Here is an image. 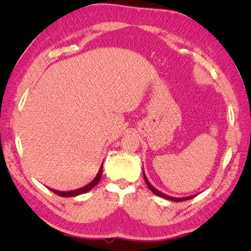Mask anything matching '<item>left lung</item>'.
<instances>
[{
  "mask_svg": "<svg viewBox=\"0 0 251 251\" xmlns=\"http://www.w3.org/2000/svg\"><path fill=\"white\" fill-rule=\"evenodd\" d=\"M143 175H144V178H145V181H146V184H147V186H148V188H150L152 193H154L155 195H157V196H159V197H163V198H165V199H169V201H188V199H192V198H194L195 196H196V195H193V196L181 197V198H177V197L168 196V195H166V194H164V193L159 192L158 189H156L154 186H151V182L148 181V179H147V177H146V175H145V172H144V169H143Z\"/></svg>",
  "mask_w": 251,
  "mask_h": 251,
  "instance_id": "8db88e82",
  "label": "left lung"
}]
</instances>
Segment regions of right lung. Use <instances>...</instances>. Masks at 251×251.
I'll list each match as a JSON object with an SVG mask.
<instances>
[{"mask_svg": "<svg viewBox=\"0 0 251 251\" xmlns=\"http://www.w3.org/2000/svg\"><path fill=\"white\" fill-rule=\"evenodd\" d=\"M101 173H103V164H101L100 171H99V173H97V175H96V177L94 178V179H93L90 182V184H87L86 186L82 187V188L70 190V192H59V190H55V189H52V188H50V189L52 190L53 193H55L56 195H58V196H62V197H75V196H78V195H82V194L87 193L88 190H91L93 187H95L97 184H99V181H100V177H101Z\"/></svg>", "mask_w": 251, "mask_h": 251, "instance_id": "add662e5", "label": "right lung"}]
</instances>
